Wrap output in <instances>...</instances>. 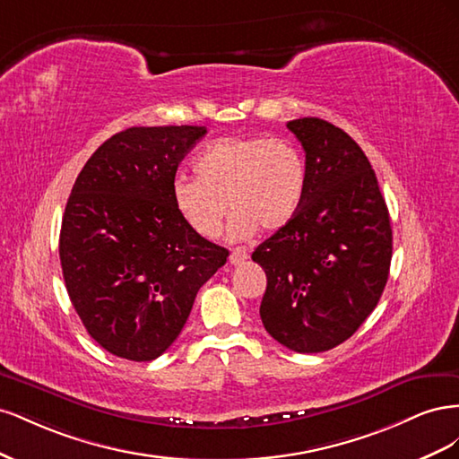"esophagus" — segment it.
<instances>
[{
    "label": "esophagus",
    "mask_w": 459,
    "mask_h": 459,
    "mask_svg": "<svg viewBox=\"0 0 459 459\" xmlns=\"http://www.w3.org/2000/svg\"><path fill=\"white\" fill-rule=\"evenodd\" d=\"M247 258H248V251H247V248H243V247L233 248L231 255H230V262L231 264H243Z\"/></svg>",
    "instance_id": "esophagus-1"
}]
</instances>
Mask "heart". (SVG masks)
<instances>
[{
  "mask_svg": "<svg viewBox=\"0 0 459 459\" xmlns=\"http://www.w3.org/2000/svg\"><path fill=\"white\" fill-rule=\"evenodd\" d=\"M195 174L174 179L172 201L189 230L206 239L220 233L226 205L233 239L251 238L258 228L283 230L308 186L307 160L281 137H220L197 157Z\"/></svg>",
  "mask_w": 459,
  "mask_h": 459,
  "instance_id": "b5f03b06",
  "label": "heart"
}]
</instances>
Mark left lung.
Returning a JSON list of instances; mask_svg holds the SVG:
<instances>
[{
    "label": "left lung",
    "mask_w": 459,
    "mask_h": 459,
    "mask_svg": "<svg viewBox=\"0 0 459 459\" xmlns=\"http://www.w3.org/2000/svg\"><path fill=\"white\" fill-rule=\"evenodd\" d=\"M307 152L308 186L289 224L260 243L253 260L268 285L260 317L287 349L314 354L352 337L388 280L393 230L368 157L322 118L287 122Z\"/></svg>",
    "instance_id": "8db88e82"
}]
</instances>
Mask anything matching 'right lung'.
<instances>
[{
  "instance_id": "add662e5",
  "label": "right lung",
  "mask_w": 459,
  "mask_h": 459,
  "mask_svg": "<svg viewBox=\"0 0 459 459\" xmlns=\"http://www.w3.org/2000/svg\"><path fill=\"white\" fill-rule=\"evenodd\" d=\"M204 126L128 128L84 164L66 201L59 256L73 307L91 339L151 362L178 339L199 289L226 264L178 214V164Z\"/></svg>"
}]
</instances>
